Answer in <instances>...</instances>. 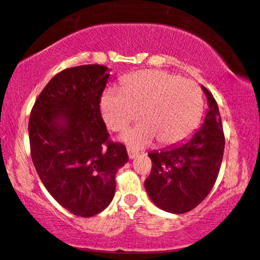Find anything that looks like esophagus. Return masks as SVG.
<instances>
[{
  "label": "esophagus",
  "instance_id": "obj_1",
  "mask_svg": "<svg viewBox=\"0 0 260 260\" xmlns=\"http://www.w3.org/2000/svg\"><path fill=\"white\" fill-rule=\"evenodd\" d=\"M127 152H128V157L129 158H134L137 155H138V152L134 151L132 149H127Z\"/></svg>",
  "mask_w": 260,
  "mask_h": 260
}]
</instances>
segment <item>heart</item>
Returning <instances> with one entry per match:
<instances>
[{
    "instance_id": "b5f03b06",
    "label": "heart",
    "mask_w": 260,
    "mask_h": 260,
    "mask_svg": "<svg viewBox=\"0 0 260 260\" xmlns=\"http://www.w3.org/2000/svg\"><path fill=\"white\" fill-rule=\"evenodd\" d=\"M106 126L114 132L128 128L121 139L133 148L149 145L156 138L164 146L189 138L199 126L203 110L202 92L193 81L161 70H143L128 75L121 90L108 89L100 100Z\"/></svg>"
}]
</instances>
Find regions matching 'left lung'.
I'll use <instances>...</instances> for the list:
<instances>
[{
	"label": "left lung",
	"instance_id": "1",
	"mask_svg": "<svg viewBox=\"0 0 260 260\" xmlns=\"http://www.w3.org/2000/svg\"><path fill=\"white\" fill-rule=\"evenodd\" d=\"M202 87L208 110L191 138L151 151L152 168L145 189L158 208L183 214L199 206L213 187L223 160L225 139L217 102Z\"/></svg>",
	"mask_w": 260,
	"mask_h": 260
}]
</instances>
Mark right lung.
I'll use <instances>...</instances> for the list:
<instances>
[{
	"instance_id": "obj_1",
	"label": "right lung",
	"mask_w": 260,
	"mask_h": 260,
	"mask_svg": "<svg viewBox=\"0 0 260 260\" xmlns=\"http://www.w3.org/2000/svg\"><path fill=\"white\" fill-rule=\"evenodd\" d=\"M104 65L65 69L47 83L30 114L31 158L47 191L75 215L87 218L110 205L126 146L109 140L100 114L108 82Z\"/></svg>"
}]
</instances>
